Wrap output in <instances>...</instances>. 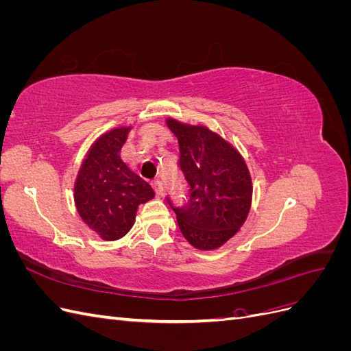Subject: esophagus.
Masks as SVG:
<instances>
[{"label": "esophagus", "instance_id": "obj_1", "mask_svg": "<svg viewBox=\"0 0 351 351\" xmlns=\"http://www.w3.org/2000/svg\"><path fill=\"white\" fill-rule=\"evenodd\" d=\"M152 184H154V189H155L156 195H162V193H164V187H162V182H161V180H159V178H154Z\"/></svg>", "mask_w": 351, "mask_h": 351}]
</instances>
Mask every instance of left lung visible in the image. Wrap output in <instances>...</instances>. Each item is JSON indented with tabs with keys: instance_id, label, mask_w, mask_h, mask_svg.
Returning <instances> with one entry per match:
<instances>
[{
	"instance_id": "obj_1",
	"label": "left lung",
	"mask_w": 351,
	"mask_h": 351,
	"mask_svg": "<svg viewBox=\"0 0 351 351\" xmlns=\"http://www.w3.org/2000/svg\"><path fill=\"white\" fill-rule=\"evenodd\" d=\"M178 139L180 169L189 186L184 206L168 205L177 215L184 239L200 250L228 241L246 221L252 205V177L234 146L204 125L168 119Z\"/></svg>"
}]
</instances>
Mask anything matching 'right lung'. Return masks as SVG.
Listing matches in <instances>:
<instances>
[{
	"label": "right lung",
	"instance_id": "obj_1",
	"mask_svg": "<svg viewBox=\"0 0 351 351\" xmlns=\"http://www.w3.org/2000/svg\"><path fill=\"white\" fill-rule=\"evenodd\" d=\"M129 132L130 127H117L98 137L74 183L80 218L107 241L124 237L134 224L137 206L155 196L151 184L133 173L120 155Z\"/></svg>",
	"mask_w": 351,
	"mask_h": 351
}]
</instances>
